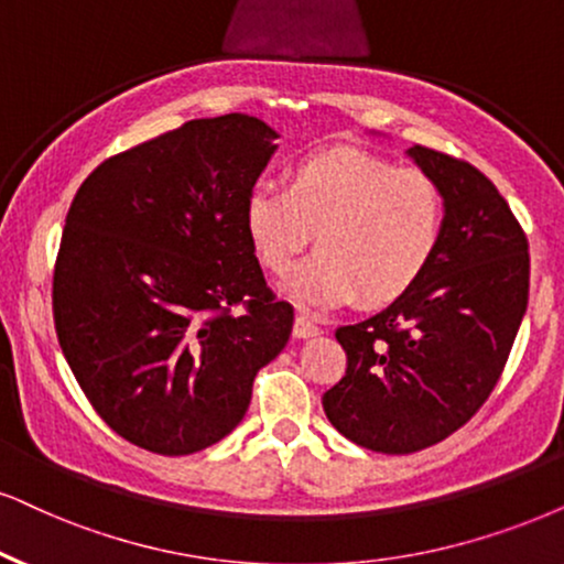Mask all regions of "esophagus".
Instances as JSON below:
<instances>
[{
  "label": "esophagus",
  "mask_w": 564,
  "mask_h": 564,
  "mask_svg": "<svg viewBox=\"0 0 564 564\" xmlns=\"http://www.w3.org/2000/svg\"><path fill=\"white\" fill-rule=\"evenodd\" d=\"M319 327L315 325V319H312L306 312H299L296 319H294V335L296 338H312V335H317Z\"/></svg>",
  "instance_id": "34e87169"
}]
</instances>
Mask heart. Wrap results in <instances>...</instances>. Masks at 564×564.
<instances>
[{"instance_id":"obj_1","label":"heart","mask_w":564,"mask_h":564,"mask_svg":"<svg viewBox=\"0 0 564 564\" xmlns=\"http://www.w3.org/2000/svg\"><path fill=\"white\" fill-rule=\"evenodd\" d=\"M245 229L270 273H286L319 239L323 249L291 270L283 291L302 306H338L361 294L393 302L424 273L445 229V199L422 169L359 148L304 155L289 187L260 180L245 203Z\"/></svg>"}]
</instances>
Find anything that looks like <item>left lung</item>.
Masks as SVG:
<instances>
[{
  "label": "left lung",
  "mask_w": 564,
  "mask_h": 564,
  "mask_svg": "<svg viewBox=\"0 0 564 564\" xmlns=\"http://www.w3.org/2000/svg\"><path fill=\"white\" fill-rule=\"evenodd\" d=\"M409 155L445 199L437 252L388 310L335 330L346 375L323 395L330 424L375 453L437 445L481 409L529 304V239L471 163L432 148Z\"/></svg>",
  "instance_id": "left-lung-1"
}]
</instances>
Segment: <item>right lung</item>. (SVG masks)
Listing matches in <instances>:
<instances>
[{"label":"right lung","mask_w":564,"mask_h":564,"mask_svg":"<svg viewBox=\"0 0 564 564\" xmlns=\"http://www.w3.org/2000/svg\"><path fill=\"white\" fill-rule=\"evenodd\" d=\"M275 138L247 113L192 119L106 159L69 205L56 338L93 409L132 445H216L286 346L294 306L270 291L245 229Z\"/></svg>","instance_id":"right-lung-1"}]
</instances>
